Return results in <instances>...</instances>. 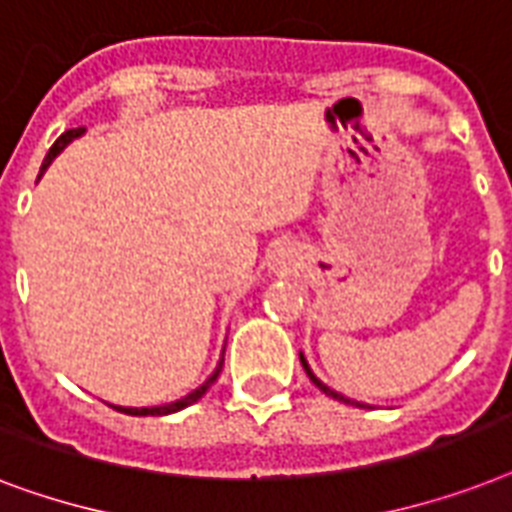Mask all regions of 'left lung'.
<instances>
[{
    "instance_id": "obj_1",
    "label": "left lung",
    "mask_w": 512,
    "mask_h": 512,
    "mask_svg": "<svg viewBox=\"0 0 512 512\" xmlns=\"http://www.w3.org/2000/svg\"><path fill=\"white\" fill-rule=\"evenodd\" d=\"M298 359H301V367H304V370H306V375H309V380H312L314 386L320 388L322 394L333 396L335 402H343V404H357V407H365V404H362V402H354V399H349V396L338 394V391H335V388H330V386H327V383H322V380L317 378V375H314V372H312V367H309V362H306L304 351H298Z\"/></svg>"
}]
</instances>
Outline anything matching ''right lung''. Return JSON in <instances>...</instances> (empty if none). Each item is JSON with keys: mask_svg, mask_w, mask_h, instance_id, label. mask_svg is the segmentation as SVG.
Returning a JSON list of instances; mask_svg holds the SVG:
<instances>
[{"mask_svg": "<svg viewBox=\"0 0 512 512\" xmlns=\"http://www.w3.org/2000/svg\"><path fill=\"white\" fill-rule=\"evenodd\" d=\"M84 132H87V129H68V132L57 137V142L52 147H49L47 158H44L42 171H39V179H42L44 171L49 169V163L55 161L57 155L63 153L65 147L71 145L73 140H79V137H84ZM222 365H224V349H222V357H219V362H216L214 372H211V375H208V378L203 380V383H200V386L195 388V391H190V394H187V396H182V399H174V402L158 404V407H121V404H110V407H113V410H118V412H124V415H134V418H147V415H150V418H161V415H171V412L185 410V407L195 404V402H198V399H203V394H206L208 388L214 386L216 378H219V372H222Z\"/></svg>", "mask_w": 512, "mask_h": 512, "instance_id": "right-lung-1", "label": "right lung"}]
</instances>
